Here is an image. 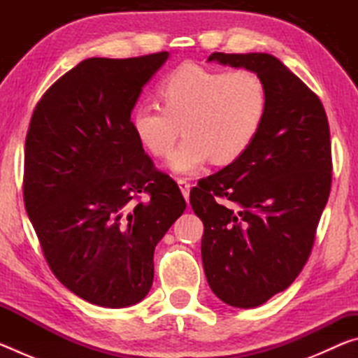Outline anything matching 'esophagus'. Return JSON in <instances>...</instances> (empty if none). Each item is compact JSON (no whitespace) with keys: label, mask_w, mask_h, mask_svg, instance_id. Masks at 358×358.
I'll return each instance as SVG.
<instances>
[{"label":"esophagus","mask_w":358,"mask_h":358,"mask_svg":"<svg viewBox=\"0 0 358 358\" xmlns=\"http://www.w3.org/2000/svg\"><path fill=\"white\" fill-rule=\"evenodd\" d=\"M177 183H178L180 189H181V194H183L185 199H186V201H187V199H189V189H191V183H189V181H187L186 178H178V180H177Z\"/></svg>","instance_id":"1"}]
</instances>
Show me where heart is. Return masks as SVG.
I'll return each instance as SVG.
<instances>
[{
	"label": "heart",
	"mask_w": 358,
	"mask_h": 358,
	"mask_svg": "<svg viewBox=\"0 0 358 358\" xmlns=\"http://www.w3.org/2000/svg\"><path fill=\"white\" fill-rule=\"evenodd\" d=\"M161 106L143 102L131 112V129L151 156L171 153L177 173H194L208 161L230 166L257 141L268 113L264 82L250 71H221L197 63L173 69L157 88Z\"/></svg>",
	"instance_id": "b5f03b06"
}]
</instances>
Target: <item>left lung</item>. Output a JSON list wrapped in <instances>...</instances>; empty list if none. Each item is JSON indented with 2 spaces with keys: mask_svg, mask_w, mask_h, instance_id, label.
I'll return each instance as SVG.
<instances>
[{
  "mask_svg": "<svg viewBox=\"0 0 358 358\" xmlns=\"http://www.w3.org/2000/svg\"><path fill=\"white\" fill-rule=\"evenodd\" d=\"M213 59L256 72L268 96L250 151L189 194L211 290L230 306L254 308L287 289L310 257L331 187L330 128L317 94L273 55Z\"/></svg>",
  "mask_w": 358,
  "mask_h": 358,
  "instance_id": "1",
  "label": "left lung"
}]
</instances>
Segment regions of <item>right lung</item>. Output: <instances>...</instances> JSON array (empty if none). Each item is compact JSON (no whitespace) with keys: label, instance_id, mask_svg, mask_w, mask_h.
<instances>
[{"label":"right lung","instance_id":"obj_1","mask_svg":"<svg viewBox=\"0 0 358 358\" xmlns=\"http://www.w3.org/2000/svg\"><path fill=\"white\" fill-rule=\"evenodd\" d=\"M167 57L83 59L29 121L27 213L52 273L93 305L124 308L148 294L155 246L186 208L131 129L142 87Z\"/></svg>","mask_w":358,"mask_h":358}]
</instances>
